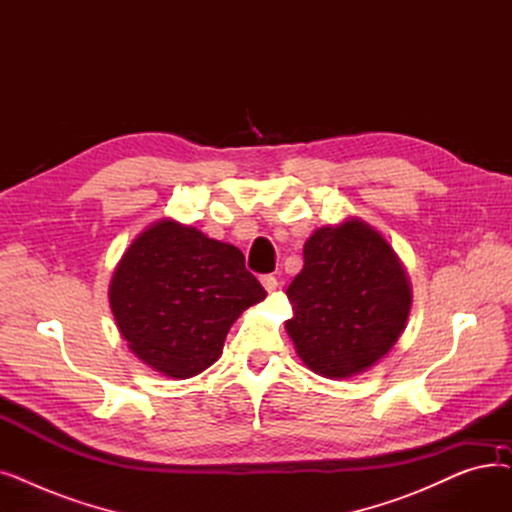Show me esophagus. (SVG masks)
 Here are the masks:
<instances>
[{
	"mask_svg": "<svg viewBox=\"0 0 512 512\" xmlns=\"http://www.w3.org/2000/svg\"><path fill=\"white\" fill-rule=\"evenodd\" d=\"M261 284L267 292H274L278 288V280L274 276H261Z\"/></svg>",
	"mask_w": 512,
	"mask_h": 512,
	"instance_id": "1",
	"label": "esophagus"
}]
</instances>
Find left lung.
Listing matches in <instances>:
<instances>
[{
	"instance_id": "1",
	"label": "left lung",
	"mask_w": 512,
	"mask_h": 512,
	"mask_svg": "<svg viewBox=\"0 0 512 512\" xmlns=\"http://www.w3.org/2000/svg\"><path fill=\"white\" fill-rule=\"evenodd\" d=\"M286 297L284 328L303 363L344 380L378 363L407 326L413 292L388 240L359 218L317 228Z\"/></svg>"
}]
</instances>
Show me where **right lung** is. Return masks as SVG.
Here are the masks:
<instances>
[{
    "label": "right lung",
    "instance_id": "obj_1",
    "mask_svg": "<svg viewBox=\"0 0 512 512\" xmlns=\"http://www.w3.org/2000/svg\"><path fill=\"white\" fill-rule=\"evenodd\" d=\"M267 297L234 245L159 220L122 255L110 305L130 351L151 369L186 380L220 359L240 313Z\"/></svg>",
    "mask_w": 512,
    "mask_h": 512
}]
</instances>
